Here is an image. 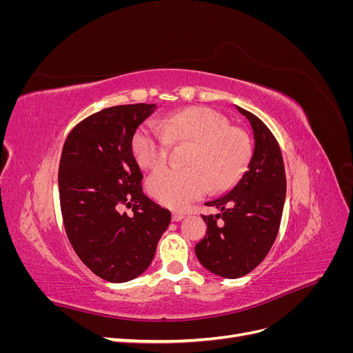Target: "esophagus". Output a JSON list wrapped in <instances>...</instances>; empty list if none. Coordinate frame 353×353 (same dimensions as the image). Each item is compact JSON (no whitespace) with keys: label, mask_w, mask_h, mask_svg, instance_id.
<instances>
[{"label":"esophagus","mask_w":353,"mask_h":353,"mask_svg":"<svg viewBox=\"0 0 353 353\" xmlns=\"http://www.w3.org/2000/svg\"><path fill=\"white\" fill-rule=\"evenodd\" d=\"M184 218H185V213L184 212H174L172 213V221L174 222H178V221L184 219Z\"/></svg>","instance_id":"obj_1"}]
</instances>
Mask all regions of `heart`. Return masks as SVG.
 I'll return each mask as SVG.
<instances>
[{
  "label": "heart",
  "instance_id": "b5f03b06",
  "mask_svg": "<svg viewBox=\"0 0 353 353\" xmlns=\"http://www.w3.org/2000/svg\"><path fill=\"white\" fill-rule=\"evenodd\" d=\"M170 141L191 143L184 169L163 168L148 179V193L160 205L179 209L209 190H225L244 170L250 156L248 137L210 108H188L148 121L132 137V153L141 168L166 162Z\"/></svg>",
  "mask_w": 353,
  "mask_h": 353
}]
</instances>
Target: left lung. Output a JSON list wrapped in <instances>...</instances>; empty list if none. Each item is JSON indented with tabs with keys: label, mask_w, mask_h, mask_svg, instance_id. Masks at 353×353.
Returning a JSON list of instances; mask_svg holds the SVG:
<instances>
[{
	"label": "left lung",
	"mask_w": 353,
	"mask_h": 353,
	"mask_svg": "<svg viewBox=\"0 0 353 353\" xmlns=\"http://www.w3.org/2000/svg\"><path fill=\"white\" fill-rule=\"evenodd\" d=\"M236 108L252 126V157L228 193L205 203L216 208L218 213L201 215L208 231L196 244L199 262L223 279H239L265 259L279 234L285 200L279 143L258 116Z\"/></svg>",
	"instance_id": "obj_1"
}]
</instances>
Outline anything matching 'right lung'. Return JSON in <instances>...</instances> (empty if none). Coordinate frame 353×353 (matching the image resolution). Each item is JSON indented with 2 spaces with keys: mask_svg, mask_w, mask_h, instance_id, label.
Here are the masks:
<instances>
[{
  "mask_svg": "<svg viewBox=\"0 0 353 353\" xmlns=\"http://www.w3.org/2000/svg\"><path fill=\"white\" fill-rule=\"evenodd\" d=\"M157 105H113L73 128L63 145L59 194L68 239L100 279L125 283L150 266L170 212L144 196L135 131ZM132 207L134 216L121 212Z\"/></svg>",
  "mask_w": 353,
  "mask_h": 353,
  "instance_id": "obj_1",
  "label": "right lung"
}]
</instances>
